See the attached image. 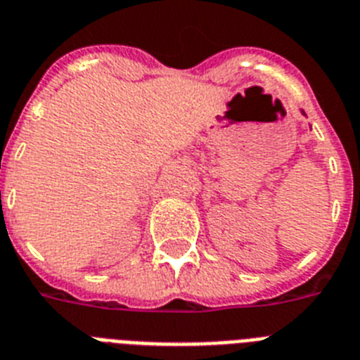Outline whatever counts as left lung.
Here are the masks:
<instances>
[{
  "label": "left lung",
  "instance_id": "obj_1",
  "mask_svg": "<svg viewBox=\"0 0 360 360\" xmlns=\"http://www.w3.org/2000/svg\"><path fill=\"white\" fill-rule=\"evenodd\" d=\"M302 114H305V112H303V110H302Z\"/></svg>",
  "mask_w": 360,
  "mask_h": 360
}]
</instances>
